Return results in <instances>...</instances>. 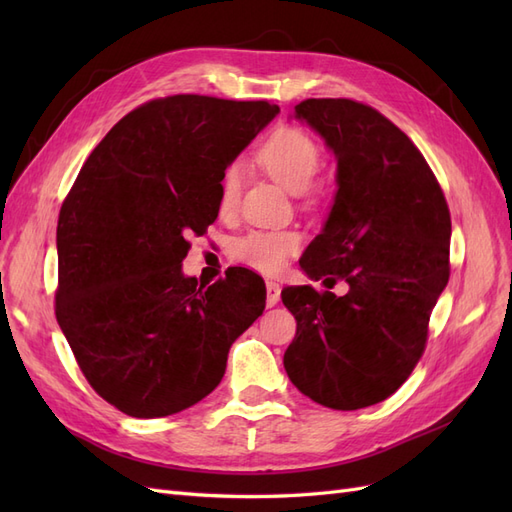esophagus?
<instances>
[{
  "label": "esophagus",
  "mask_w": 512,
  "mask_h": 512,
  "mask_svg": "<svg viewBox=\"0 0 512 512\" xmlns=\"http://www.w3.org/2000/svg\"><path fill=\"white\" fill-rule=\"evenodd\" d=\"M282 299V288L277 282L267 280V307H275Z\"/></svg>",
  "instance_id": "obj_1"
}]
</instances>
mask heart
Masks as SVG:
<instances>
[{
    "label": "heart",
    "mask_w": 512,
    "mask_h": 512,
    "mask_svg": "<svg viewBox=\"0 0 512 512\" xmlns=\"http://www.w3.org/2000/svg\"><path fill=\"white\" fill-rule=\"evenodd\" d=\"M262 168L292 194H301L314 181L320 168V149L303 130L282 128L273 132L258 151ZM241 188V168L228 166L220 190V211L235 209ZM301 247V235L290 228H254L232 245V256L243 265L275 273Z\"/></svg>",
    "instance_id": "1"
}]
</instances>
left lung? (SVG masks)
<instances>
[{
	"instance_id": "obj_1",
	"label": "left lung",
	"mask_w": 512,
	"mask_h": 512,
	"mask_svg": "<svg viewBox=\"0 0 512 512\" xmlns=\"http://www.w3.org/2000/svg\"><path fill=\"white\" fill-rule=\"evenodd\" d=\"M307 123L335 156L337 190L299 265L337 297L288 286L297 320L284 354L290 382L333 410H359L408 380L427 342L431 309L448 284L451 213L421 151L395 123L354 100H305Z\"/></svg>"
}]
</instances>
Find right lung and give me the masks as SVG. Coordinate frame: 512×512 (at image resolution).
Listing matches in <instances>:
<instances>
[{"label": "right lung", "instance_id": "right-lung-1", "mask_svg": "<svg viewBox=\"0 0 512 512\" xmlns=\"http://www.w3.org/2000/svg\"><path fill=\"white\" fill-rule=\"evenodd\" d=\"M280 106L170 96L91 151L57 224V322L94 391L136 418L177 414L220 384L267 301L254 271L185 275L190 232L220 211L224 170Z\"/></svg>", "mask_w": 512, "mask_h": 512}]
</instances>
